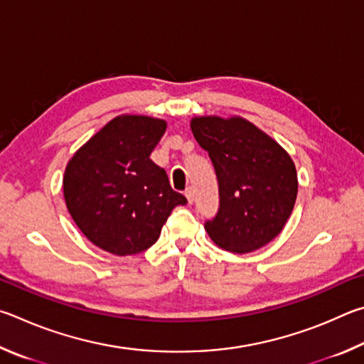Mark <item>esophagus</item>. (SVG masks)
Here are the masks:
<instances>
[{"mask_svg":"<svg viewBox=\"0 0 364 364\" xmlns=\"http://www.w3.org/2000/svg\"><path fill=\"white\" fill-rule=\"evenodd\" d=\"M186 196H187V200H188L190 205H192L193 200H195V195H193V188H192V187H188V188L186 190Z\"/></svg>","mask_w":364,"mask_h":364,"instance_id":"obj_1","label":"esophagus"}]
</instances>
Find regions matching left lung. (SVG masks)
I'll use <instances>...</instances> for the list:
<instances>
[{
	"label": "left lung",
	"mask_w": 364,
	"mask_h": 364,
	"mask_svg": "<svg viewBox=\"0 0 364 364\" xmlns=\"http://www.w3.org/2000/svg\"><path fill=\"white\" fill-rule=\"evenodd\" d=\"M190 127L219 182V211L205 224L209 237L233 254L270 243L297 196V172L288 151L240 117H196Z\"/></svg>",
	"instance_id": "8db88e82"
}]
</instances>
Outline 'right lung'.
I'll return each mask as SVG.
<instances>
[{"mask_svg": "<svg viewBox=\"0 0 364 364\" xmlns=\"http://www.w3.org/2000/svg\"><path fill=\"white\" fill-rule=\"evenodd\" d=\"M164 131V119L121 114L68 161L63 176L68 213L100 250L117 256L149 250L172 209L187 203L150 159Z\"/></svg>", "mask_w": 364, "mask_h": 364, "instance_id": "add662e5", "label": "right lung"}]
</instances>
